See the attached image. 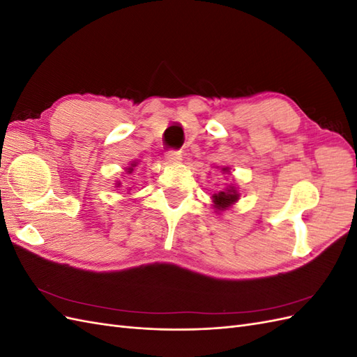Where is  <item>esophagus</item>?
Wrapping results in <instances>:
<instances>
[{"label":"esophagus","mask_w":357,"mask_h":357,"mask_svg":"<svg viewBox=\"0 0 357 357\" xmlns=\"http://www.w3.org/2000/svg\"><path fill=\"white\" fill-rule=\"evenodd\" d=\"M165 158H167L168 162H171V164H174V162H180L181 160V153L178 152V150H168Z\"/></svg>","instance_id":"1"}]
</instances>
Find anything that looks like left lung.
Instances as JSON below:
<instances>
[{
  "instance_id": "left-lung-1",
  "label": "left lung",
  "mask_w": 357,
  "mask_h": 357,
  "mask_svg": "<svg viewBox=\"0 0 357 357\" xmlns=\"http://www.w3.org/2000/svg\"><path fill=\"white\" fill-rule=\"evenodd\" d=\"M228 168H223V171H226ZM236 199H238V193L234 188H229L228 190H223L219 193H214L213 195V202L214 207L218 210H225L226 207H229L231 204H234Z\"/></svg>"
}]
</instances>
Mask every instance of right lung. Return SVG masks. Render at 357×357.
<instances>
[{
    "label": "right lung",
    "mask_w": 357,
    "mask_h": 357,
    "mask_svg": "<svg viewBox=\"0 0 357 357\" xmlns=\"http://www.w3.org/2000/svg\"><path fill=\"white\" fill-rule=\"evenodd\" d=\"M132 167H135V164H132L131 167H129V168H128V172H132V171H134V168H132Z\"/></svg>",
    "instance_id": "obj_1"
}]
</instances>
